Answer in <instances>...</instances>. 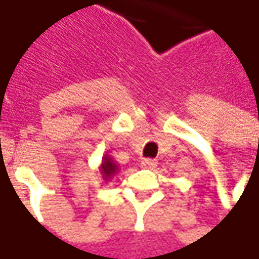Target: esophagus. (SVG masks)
Instances as JSON below:
<instances>
[{
  "label": "esophagus",
  "instance_id": "34e87169",
  "mask_svg": "<svg viewBox=\"0 0 259 259\" xmlns=\"http://www.w3.org/2000/svg\"><path fill=\"white\" fill-rule=\"evenodd\" d=\"M155 165H157V160L154 158H143L141 160V167H144V168H154Z\"/></svg>",
  "mask_w": 259,
  "mask_h": 259
}]
</instances>
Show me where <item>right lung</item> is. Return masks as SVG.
<instances>
[{
    "label": "right lung",
    "mask_w": 259,
    "mask_h": 259,
    "mask_svg": "<svg viewBox=\"0 0 259 259\" xmlns=\"http://www.w3.org/2000/svg\"><path fill=\"white\" fill-rule=\"evenodd\" d=\"M104 160L105 161L102 163V173H104L105 177H108V176H112V174L116 171V164H115L111 158H108V157H105Z\"/></svg>",
    "instance_id": "right-lung-1"
}]
</instances>
